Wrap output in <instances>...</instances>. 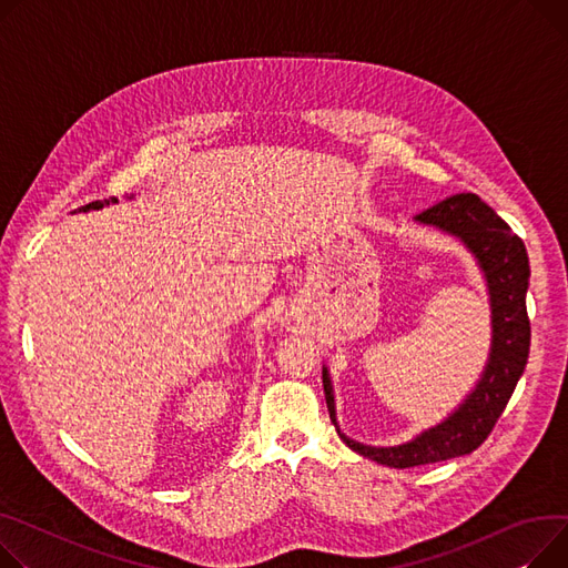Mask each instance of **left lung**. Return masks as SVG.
<instances>
[{
	"instance_id": "8db88e82",
	"label": "left lung",
	"mask_w": 568,
	"mask_h": 568,
	"mask_svg": "<svg viewBox=\"0 0 568 568\" xmlns=\"http://www.w3.org/2000/svg\"><path fill=\"white\" fill-rule=\"evenodd\" d=\"M415 219L462 237L479 260L490 290V308H494V347L473 395L445 423L415 440L397 447H369L337 429L339 438L358 455L390 468H413L470 455L494 432L530 354V317L525 308L530 262L523 240L475 194L449 196ZM322 379L331 423L337 427L326 369Z\"/></svg>"
}]
</instances>
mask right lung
<instances>
[{
  "mask_svg": "<svg viewBox=\"0 0 568 568\" xmlns=\"http://www.w3.org/2000/svg\"><path fill=\"white\" fill-rule=\"evenodd\" d=\"M109 201H113V203H116V199H109ZM109 201H106V203H109ZM91 207H93V210H95V207H102V203H100V201H93V203H89V205H84V207H82V210H84V212H87V210H91Z\"/></svg>",
  "mask_w": 568,
  "mask_h": 568,
  "instance_id": "obj_1",
  "label": "right lung"
}]
</instances>
